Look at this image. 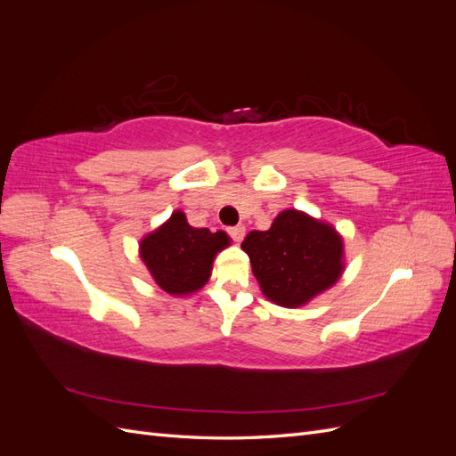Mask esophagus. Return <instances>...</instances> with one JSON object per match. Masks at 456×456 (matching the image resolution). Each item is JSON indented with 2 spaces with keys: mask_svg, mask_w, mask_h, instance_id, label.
<instances>
[{
  "mask_svg": "<svg viewBox=\"0 0 456 456\" xmlns=\"http://www.w3.org/2000/svg\"><path fill=\"white\" fill-rule=\"evenodd\" d=\"M228 233H230L233 241H238V243H240V241L243 240V236H245V226H243V224H240V226L228 228Z\"/></svg>",
  "mask_w": 456,
  "mask_h": 456,
  "instance_id": "esophagus-1",
  "label": "esophagus"
}]
</instances>
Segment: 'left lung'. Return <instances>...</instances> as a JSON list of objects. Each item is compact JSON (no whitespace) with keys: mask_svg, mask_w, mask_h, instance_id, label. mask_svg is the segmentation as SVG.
<instances>
[{"mask_svg":"<svg viewBox=\"0 0 456 456\" xmlns=\"http://www.w3.org/2000/svg\"><path fill=\"white\" fill-rule=\"evenodd\" d=\"M241 249L262 295L283 308L308 305L344 272V240L337 228L297 209L281 211L265 232L247 233Z\"/></svg>","mask_w":456,"mask_h":456,"instance_id":"1","label":"left lung"}]
</instances>
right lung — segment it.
I'll return each instance as SVG.
<instances>
[{"instance_id":"1","label":"right lung","mask_w":456,"mask_h":456,"mask_svg":"<svg viewBox=\"0 0 456 456\" xmlns=\"http://www.w3.org/2000/svg\"><path fill=\"white\" fill-rule=\"evenodd\" d=\"M230 241L226 232L194 228L183 211H175L141 240L139 255L159 289L173 297H184L209 281L215 256Z\"/></svg>"}]
</instances>
